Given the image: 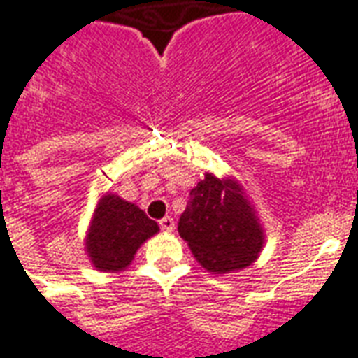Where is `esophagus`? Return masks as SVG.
<instances>
[{
  "label": "esophagus",
  "instance_id": "obj_1",
  "mask_svg": "<svg viewBox=\"0 0 358 358\" xmlns=\"http://www.w3.org/2000/svg\"><path fill=\"white\" fill-rule=\"evenodd\" d=\"M159 227L163 229V231H173L174 229V220L171 217V215H165L163 220L159 222Z\"/></svg>",
  "mask_w": 358,
  "mask_h": 358
}]
</instances>
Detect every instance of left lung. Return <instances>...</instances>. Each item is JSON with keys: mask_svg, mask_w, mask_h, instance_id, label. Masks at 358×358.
Returning a JSON list of instances; mask_svg holds the SVG:
<instances>
[{"mask_svg": "<svg viewBox=\"0 0 358 358\" xmlns=\"http://www.w3.org/2000/svg\"><path fill=\"white\" fill-rule=\"evenodd\" d=\"M180 236L191 252L214 274H231L257 259L263 231L257 215L234 180L206 174L189 193V203L180 215Z\"/></svg>", "mask_w": 358, "mask_h": 358, "instance_id": "8db88e82", "label": "left lung"}]
</instances>
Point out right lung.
Returning <instances> with one entry per match:
<instances>
[{
	"mask_svg": "<svg viewBox=\"0 0 358 358\" xmlns=\"http://www.w3.org/2000/svg\"><path fill=\"white\" fill-rule=\"evenodd\" d=\"M159 231L143 210L116 195H105L95 210L86 250L95 268L122 270L133 261L144 240Z\"/></svg>",
	"mask_w": 358,
	"mask_h": 358,
	"instance_id": "add662e5",
	"label": "right lung"
}]
</instances>
